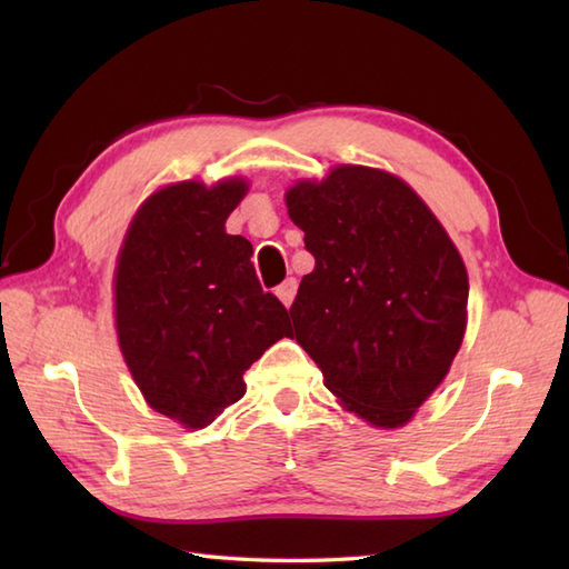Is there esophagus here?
<instances>
[{"mask_svg": "<svg viewBox=\"0 0 569 569\" xmlns=\"http://www.w3.org/2000/svg\"><path fill=\"white\" fill-rule=\"evenodd\" d=\"M296 293H298V281H296V278H286V281L276 288V296L281 298V303L286 308H291Z\"/></svg>", "mask_w": 569, "mask_h": 569, "instance_id": "esophagus-1", "label": "esophagus"}]
</instances>
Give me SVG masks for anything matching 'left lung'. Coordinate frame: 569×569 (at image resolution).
<instances>
[{
  "instance_id": "left-lung-1",
  "label": "left lung",
  "mask_w": 569,
  "mask_h": 569,
  "mask_svg": "<svg viewBox=\"0 0 569 569\" xmlns=\"http://www.w3.org/2000/svg\"><path fill=\"white\" fill-rule=\"evenodd\" d=\"M286 208L316 257L291 306L298 345L349 413L406 426L462 345V257L416 190L379 168L298 180Z\"/></svg>"
}]
</instances>
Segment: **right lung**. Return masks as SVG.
<instances>
[{"label":"right lung","instance_id":"1","mask_svg":"<svg viewBox=\"0 0 569 569\" xmlns=\"http://www.w3.org/2000/svg\"><path fill=\"white\" fill-rule=\"evenodd\" d=\"M247 180L166 186L131 220L114 271L119 349L147 403L198 430L247 391L244 371L291 318L266 293L251 244L224 222Z\"/></svg>","mask_w":569,"mask_h":569}]
</instances>
